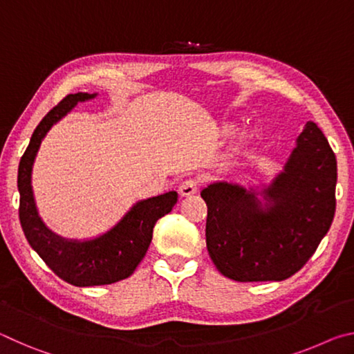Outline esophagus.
I'll return each mask as SVG.
<instances>
[{"label": "esophagus", "mask_w": 354, "mask_h": 354, "mask_svg": "<svg viewBox=\"0 0 354 354\" xmlns=\"http://www.w3.org/2000/svg\"><path fill=\"white\" fill-rule=\"evenodd\" d=\"M200 183L196 179H185L181 184H179V195L181 196H190L198 192Z\"/></svg>", "instance_id": "obj_1"}]
</instances>
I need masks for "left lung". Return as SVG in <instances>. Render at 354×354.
<instances>
[{
    "label": "left lung",
    "instance_id": "8db88e82",
    "mask_svg": "<svg viewBox=\"0 0 354 354\" xmlns=\"http://www.w3.org/2000/svg\"><path fill=\"white\" fill-rule=\"evenodd\" d=\"M284 171L263 195L266 211L254 192L214 183L201 190L206 201V245L215 267L239 283L283 281L295 274L333 223L337 160L328 139L308 122Z\"/></svg>",
    "mask_w": 354,
    "mask_h": 354
}]
</instances>
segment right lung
I'll use <instances>...</instances> for the list:
<instances>
[{
  "label": "right lung",
  "mask_w": 354,
  "mask_h": 354,
  "mask_svg": "<svg viewBox=\"0 0 354 354\" xmlns=\"http://www.w3.org/2000/svg\"><path fill=\"white\" fill-rule=\"evenodd\" d=\"M93 97L81 92L67 95L41 118L20 159L17 181L20 192L19 217L26 241L55 274L77 287L112 284L131 277L147 254L156 221L169 214L178 201L176 192H169L137 203L115 227L88 242L64 241L46 230L37 215L31 189L34 158L53 123L64 117L77 101Z\"/></svg>",
  "instance_id": "1"
}]
</instances>
